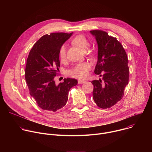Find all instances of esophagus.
Listing matches in <instances>:
<instances>
[{
	"label": "esophagus",
	"instance_id": "esophagus-1",
	"mask_svg": "<svg viewBox=\"0 0 152 152\" xmlns=\"http://www.w3.org/2000/svg\"><path fill=\"white\" fill-rule=\"evenodd\" d=\"M85 82L86 81L84 80H80V79L78 80V83H85Z\"/></svg>",
	"mask_w": 152,
	"mask_h": 152
}]
</instances>
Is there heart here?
<instances>
[{"instance_id": "heart-1", "label": "heart", "mask_w": 152, "mask_h": 152, "mask_svg": "<svg viewBox=\"0 0 152 152\" xmlns=\"http://www.w3.org/2000/svg\"><path fill=\"white\" fill-rule=\"evenodd\" d=\"M72 44L77 46L81 50L85 51L90 46L89 42L82 35H77L72 39ZM59 56L61 61H64L66 57V46L63 45L59 49ZM91 68V64L88 62H82L76 64V66L69 70L68 74L70 76L79 79L85 78L88 75L89 70Z\"/></svg>"}]
</instances>
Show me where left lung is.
<instances>
[{
  "label": "left lung",
  "instance_id": "left-lung-1",
  "mask_svg": "<svg viewBox=\"0 0 152 152\" xmlns=\"http://www.w3.org/2000/svg\"><path fill=\"white\" fill-rule=\"evenodd\" d=\"M90 33L95 37L98 46L97 62L94 73L102 75L94 80L93 97L96 104L106 109L115 104L124 95L129 82V67L127 54L116 38L109 36L103 31L94 30Z\"/></svg>",
  "mask_w": 152,
  "mask_h": 152
}]
</instances>
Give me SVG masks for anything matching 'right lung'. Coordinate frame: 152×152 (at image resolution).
<instances>
[{"mask_svg": "<svg viewBox=\"0 0 152 152\" xmlns=\"http://www.w3.org/2000/svg\"><path fill=\"white\" fill-rule=\"evenodd\" d=\"M72 34L56 32L45 35L35 43L29 53L25 79L31 96L44 110L55 112L63 107L70 88L77 84V80L72 78H65L58 85L54 80L60 67L59 49Z\"/></svg>", "mask_w": 152, "mask_h": 152, "instance_id": "add662e5", "label": "right lung"}]
</instances>
